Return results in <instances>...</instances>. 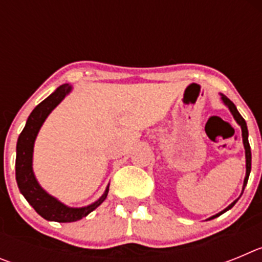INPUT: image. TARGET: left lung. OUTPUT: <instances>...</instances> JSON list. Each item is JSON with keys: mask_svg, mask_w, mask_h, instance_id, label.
<instances>
[{"mask_svg": "<svg viewBox=\"0 0 262 262\" xmlns=\"http://www.w3.org/2000/svg\"><path fill=\"white\" fill-rule=\"evenodd\" d=\"M221 99H222V101H223L224 105H226L227 107H228V110L231 111V114H232L233 119L236 120V123H237L240 127H242L243 144H244V149H245V169H247V170H245L244 184H243V191H244L245 186H247V182H248L249 173H251V164H252L251 147H249V142H248V128H247V123H245L244 118H243L242 115H240V113H239V111H237L236 106L233 105L232 101H230V99L227 98V97L224 96V94H222V93H221ZM243 191H242V194H243ZM240 196H242V195H240ZM237 200H239V198H237ZM237 200L233 201V202L231 203V205L228 206V207H226V209H224L223 211L217 212V214H215V215H212V216H210L209 219H207V221H210V219H214V217H217V216H219V215L224 214V212H226V211H228V210H230V209H232L233 206H235V203L237 202Z\"/></svg>", "mask_w": 262, "mask_h": 262, "instance_id": "left-lung-1", "label": "left lung"}]
</instances>
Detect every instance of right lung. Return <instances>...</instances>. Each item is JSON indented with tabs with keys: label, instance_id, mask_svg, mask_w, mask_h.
<instances>
[{
	"label": "right lung",
	"instance_id": "obj_1",
	"mask_svg": "<svg viewBox=\"0 0 262 262\" xmlns=\"http://www.w3.org/2000/svg\"><path fill=\"white\" fill-rule=\"evenodd\" d=\"M72 92V85H60L51 96L45 101H41L31 114L29 115L26 126L22 129L17 142V159H15V178L19 187V191L27 202L34 207L36 212L46 221L59 222V223H71L77 222L90 212L96 210L103 201L106 200L108 193V185L102 195L99 196L96 202L84 207H69L60 202L57 198L51 195L50 193L40 186L36 180L32 169V156H34V144L39 129L43 126L45 120L52 110L61 102Z\"/></svg>",
	"mask_w": 262,
	"mask_h": 262
}]
</instances>
